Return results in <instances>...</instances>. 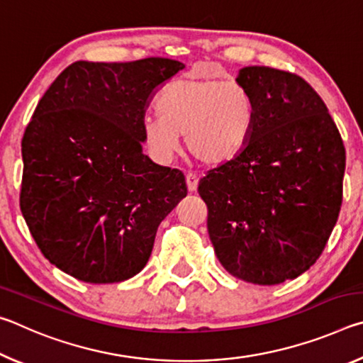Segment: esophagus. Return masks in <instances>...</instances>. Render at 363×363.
<instances>
[{
    "mask_svg": "<svg viewBox=\"0 0 363 363\" xmlns=\"http://www.w3.org/2000/svg\"><path fill=\"white\" fill-rule=\"evenodd\" d=\"M186 182H187V189L189 192H195L196 187H199V176L194 173H187L186 176Z\"/></svg>",
    "mask_w": 363,
    "mask_h": 363,
    "instance_id": "34e87169",
    "label": "esophagus"
}]
</instances>
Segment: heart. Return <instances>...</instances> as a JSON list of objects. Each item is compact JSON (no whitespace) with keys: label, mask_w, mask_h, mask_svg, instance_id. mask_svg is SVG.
I'll return each instance as SVG.
<instances>
[{"label":"heart","mask_w":363,"mask_h":363,"mask_svg":"<svg viewBox=\"0 0 363 363\" xmlns=\"http://www.w3.org/2000/svg\"><path fill=\"white\" fill-rule=\"evenodd\" d=\"M157 113L140 120L144 144L160 160L179 150L186 134L190 155L205 164H224L248 145L253 136L257 106L240 83L189 73L164 86Z\"/></svg>","instance_id":"1"}]
</instances>
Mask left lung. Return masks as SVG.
Here are the masks:
<instances>
[{"instance_id":"left-lung-1","label":"left lung","mask_w":363,"mask_h":363,"mask_svg":"<svg viewBox=\"0 0 363 363\" xmlns=\"http://www.w3.org/2000/svg\"><path fill=\"white\" fill-rule=\"evenodd\" d=\"M257 120L248 145L201 177L208 233L233 277L277 285L325 250L342 203L346 149L328 108L296 73L245 67Z\"/></svg>"}]
</instances>
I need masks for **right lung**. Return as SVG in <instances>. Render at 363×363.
Listing matches in <instances>:
<instances>
[{"instance_id": "right-lung-1", "label": "right lung", "mask_w": 363, "mask_h": 363, "mask_svg": "<svg viewBox=\"0 0 363 363\" xmlns=\"http://www.w3.org/2000/svg\"><path fill=\"white\" fill-rule=\"evenodd\" d=\"M173 59L78 60L36 106L22 138L21 211L46 259L86 284L134 277L157 229L187 195L181 169L144 155L150 96Z\"/></svg>"}]
</instances>
